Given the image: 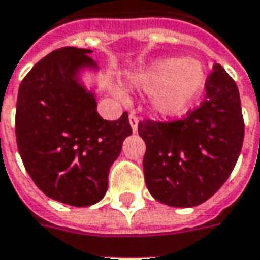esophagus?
Listing matches in <instances>:
<instances>
[{
    "label": "esophagus",
    "instance_id": "esophagus-1",
    "mask_svg": "<svg viewBox=\"0 0 260 260\" xmlns=\"http://www.w3.org/2000/svg\"><path fill=\"white\" fill-rule=\"evenodd\" d=\"M128 123L132 125L133 133H136V132H137V125H139V118H137L135 114H130V117H128Z\"/></svg>",
    "mask_w": 260,
    "mask_h": 260
}]
</instances>
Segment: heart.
I'll list each match as a JSON object with an SVG mask.
<instances>
[{
  "label": "heart",
  "mask_w": 260,
  "mask_h": 260,
  "mask_svg": "<svg viewBox=\"0 0 260 260\" xmlns=\"http://www.w3.org/2000/svg\"><path fill=\"white\" fill-rule=\"evenodd\" d=\"M135 84L146 92H155L153 107L159 114L179 117L204 92L207 72L197 60L171 57L142 69Z\"/></svg>",
  "instance_id": "b5f03b06"
}]
</instances>
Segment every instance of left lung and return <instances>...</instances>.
<instances>
[{
  "mask_svg": "<svg viewBox=\"0 0 260 260\" xmlns=\"http://www.w3.org/2000/svg\"><path fill=\"white\" fill-rule=\"evenodd\" d=\"M145 140V181L162 204L189 208L221 188L239 159L245 123L236 82L215 63L204 101L184 120L139 123Z\"/></svg>",
  "mask_w": 260,
  "mask_h": 260,
  "instance_id": "obj_1",
  "label": "left lung"
}]
</instances>
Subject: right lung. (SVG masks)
Here are the masks:
<instances>
[{
    "mask_svg": "<svg viewBox=\"0 0 260 260\" xmlns=\"http://www.w3.org/2000/svg\"><path fill=\"white\" fill-rule=\"evenodd\" d=\"M89 49L62 47L39 60L18 88L15 136L25 171L49 198L88 207L104 198L108 172L132 135L128 115L104 120L81 81L96 71Z\"/></svg>",
    "mask_w": 260,
    "mask_h": 260,
    "instance_id": "obj_1",
    "label": "right lung"
}]
</instances>
